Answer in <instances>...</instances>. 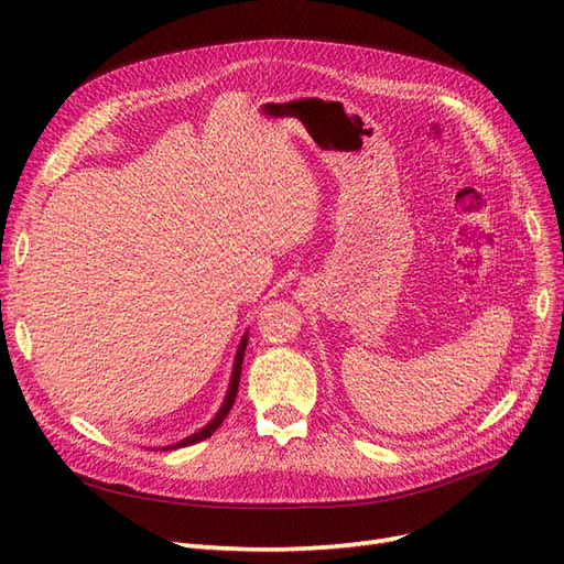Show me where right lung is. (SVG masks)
<instances>
[{
  "instance_id": "obj_1",
  "label": "right lung",
  "mask_w": 564,
  "mask_h": 564,
  "mask_svg": "<svg viewBox=\"0 0 564 564\" xmlns=\"http://www.w3.org/2000/svg\"><path fill=\"white\" fill-rule=\"evenodd\" d=\"M247 340H249V334H245L242 336V340H240V348H237V355H235V365H232V377H230V386H228V395H226V400H224V404H220V409H218V414L204 425L202 431H197V433H193L191 437H185V440H181V442H176V445H169V447H162L164 452L166 449H181V447H187V445H195V442H202V440H207V437H212L214 433H216V429L220 423H224V419L228 416V412L232 409V404H235V398H237V388H240V373H242V360H245V350H247Z\"/></svg>"
}]
</instances>
